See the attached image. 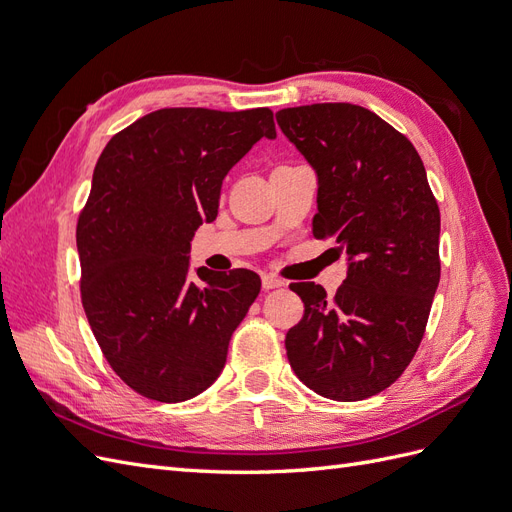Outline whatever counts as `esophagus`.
<instances>
[{
  "mask_svg": "<svg viewBox=\"0 0 512 512\" xmlns=\"http://www.w3.org/2000/svg\"><path fill=\"white\" fill-rule=\"evenodd\" d=\"M284 286V280H280V277H275V275H269V273H265L262 275V288L265 290H273V288H282Z\"/></svg>",
  "mask_w": 512,
  "mask_h": 512,
  "instance_id": "34e87169",
  "label": "esophagus"
}]
</instances>
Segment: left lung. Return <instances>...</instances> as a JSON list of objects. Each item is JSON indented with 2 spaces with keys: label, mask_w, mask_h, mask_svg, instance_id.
I'll use <instances>...</instances> for the list:
<instances>
[{
  "label": "left lung",
  "mask_w": 512,
  "mask_h": 512,
  "mask_svg": "<svg viewBox=\"0 0 512 512\" xmlns=\"http://www.w3.org/2000/svg\"><path fill=\"white\" fill-rule=\"evenodd\" d=\"M275 117L318 175L314 237L350 260L333 299L290 284L305 312L286 333L288 361L318 395L361 401L389 389L421 346L440 282V209L414 145L376 113L324 102Z\"/></svg>",
  "instance_id": "left-lung-1"
}]
</instances>
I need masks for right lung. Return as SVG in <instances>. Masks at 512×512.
Segmentation results:
<instances>
[{
	"label": "right lung",
	"mask_w": 512,
	"mask_h": 512,
	"mask_svg": "<svg viewBox=\"0 0 512 512\" xmlns=\"http://www.w3.org/2000/svg\"><path fill=\"white\" fill-rule=\"evenodd\" d=\"M262 136L275 138L271 108H160L102 151L76 222L81 301L104 359L138 395L177 404L224 369L260 277L198 269L203 284L190 282V241Z\"/></svg>",
	"instance_id": "1"
}]
</instances>
